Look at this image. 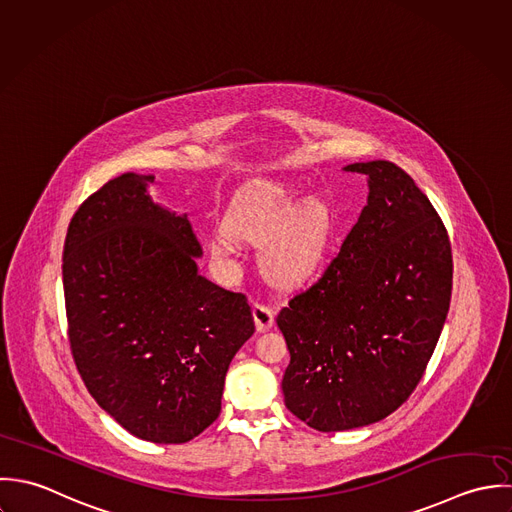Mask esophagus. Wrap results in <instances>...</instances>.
I'll return each instance as SVG.
<instances>
[{
    "label": "esophagus",
    "instance_id": "34e87169",
    "mask_svg": "<svg viewBox=\"0 0 512 512\" xmlns=\"http://www.w3.org/2000/svg\"><path fill=\"white\" fill-rule=\"evenodd\" d=\"M253 318H255L257 330L265 332V330L273 328V324H275V308L271 305H265V303H255L253 305Z\"/></svg>",
    "mask_w": 512,
    "mask_h": 512
}]
</instances>
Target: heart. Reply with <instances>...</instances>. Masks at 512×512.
Segmentation results:
<instances>
[{"instance_id":"obj_1","label":"heart","mask_w":512,"mask_h":512,"mask_svg":"<svg viewBox=\"0 0 512 512\" xmlns=\"http://www.w3.org/2000/svg\"><path fill=\"white\" fill-rule=\"evenodd\" d=\"M227 229L234 237L265 241L261 251L265 273L281 285H293L322 265L340 225L334 207L322 198L299 202L295 190L281 184H257L233 209ZM230 236L219 233L211 241L209 249L215 259L233 257L235 239Z\"/></svg>"}]
</instances>
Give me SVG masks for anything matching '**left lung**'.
<instances>
[{
	"mask_svg": "<svg viewBox=\"0 0 512 512\" xmlns=\"http://www.w3.org/2000/svg\"><path fill=\"white\" fill-rule=\"evenodd\" d=\"M370 196L340 253L277 314L291 362L285 406L318 431L376 423L400 408L437 346L453 287L447 229L411 176L358 162Z\"/></svg>",
	"mask_w": 512,
	"mask_h": 512,
	"instance_id": "1",
	"label": "left lung"
}]
</instances>
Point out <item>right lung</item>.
Wrapping results in <instances>:
<instances>
[{"label": "right lung", "mask_w": 512, "mask_h": 512, "mask_svg": "<svg viewBox=\"0 0 512 512\" xmlns=\"http://www.w3.org/2000/svg\"><path fill=\"white\" fill-rule=\"evenodd\" d=\"M152 182L126 172L75 211L63 247L69 344L87 390L126 431L186 443L217 419L255 322L243 293L198 273L188 217L154 204Z\"/></svg>", "instance_id": "1"}]
</instances>
